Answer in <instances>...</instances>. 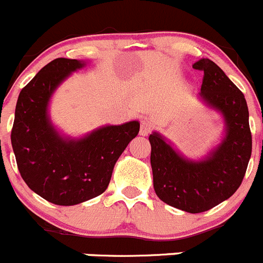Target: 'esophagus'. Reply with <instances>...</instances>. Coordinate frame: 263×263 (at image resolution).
I'll return each mask as SVG.
<instances>
[{
  "label": "esophagus",
  "mask_w": 263,
  "mask_h": 263,
  "mask_svg": "<svg viewBox=\"0 0 263 263\" xmlns=\"http://www.w3.org/2000/svg\"><path fill=\"white\" fill-rule=\"evenodd\" d=\"M152 130V124H151L149 120H147V119H144V120L140 121V135H143V137H145V135H148Z\"/></svg>",
  "instance_id": "1"
}]
</instances>
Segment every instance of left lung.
I'll use <instances>...</instances> for the list:
<instances>
[{
	"instance_id": "1",
	"label": "left lung",
	"mask_w": 263,
	"mask_h": 263,
	"mask_svg": "<svg viewBox=\"0 0 263 263\" xmlns=\"http://www.w3.org/2000/svg\"><path fill=\"white\" fill-rule=\"evenodd\" d=\"M193 69L204 72L202 101L221 114L225 134L201 160H191L171 145L160 133L149 135L153 186L158 198L189 214L211 210L230 198L240 186L252 153L249 112L244 95L209 59Z\"/></svg>"
}]
</instances>
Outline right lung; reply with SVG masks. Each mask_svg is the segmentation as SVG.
I'll use <instances>...</instances> for the list:
<instances>
[{
    "label": "right lung",
    "mask_w": 263,
    "mask_h": 263,
    "mask_svg": "<svg viewBox=\"0 0 263 263\" xmlns=\"http://www.w3.org/2000/svg\"><path fill=\"white\" fill-rule=\"evenodd\" d=\"M85 61L56 59L20 92L11 144L27 185L46 201L74 206L107 189L114 166L139 133V121L105 125L82 138L62 135L48 114L54 90Z\"/></svg>",
    "instance_id": "right-lung-1"
}]
</instances>
